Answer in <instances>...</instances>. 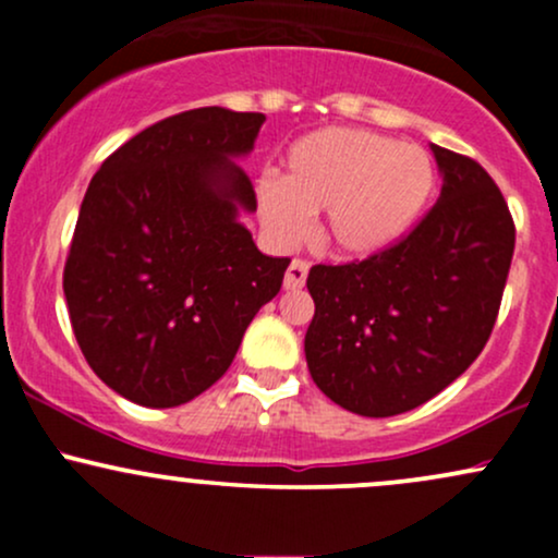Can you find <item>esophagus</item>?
<instances>
[{
	"instance_id": "34e87169",
	"label": "esophagus",
	"mask_w": 558,
	"mask_h": 558,
	"mask_svg": "<svg viewBox=\"0 0 558 558\" xmlns=\"http://www.w3.org/2000/svg\"><path fill=\"white\" fill-rule=\"evenodd\" d=\"M306 272H310V265H306L304 259H293L291 265H288V272L283 280L286 291H299V288L306 283Z\"/></svg>"
}]
</instances>
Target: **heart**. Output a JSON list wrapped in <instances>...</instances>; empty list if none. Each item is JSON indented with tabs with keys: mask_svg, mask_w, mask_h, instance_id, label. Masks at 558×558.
Masks as SVG:
<instances>
[{
	"mask_svg": "<svg viewBox=\"0 0 558 558\" xmlns=\"http://www.w3.org/2000/svg\"><path fill=\"white\" fill-rule=\"evenodd\" d=\"M435 194L433 157L362 128H319L288 146L283 178L257 181L259 226L275 246H296L323 213V239L367 259L407 239Z\"/></svg>",
	"mask_w": 558,
	"mask_h": 558,
	"instance_id": "b5f03b06",
	"label": "heart"
}]
</instances>
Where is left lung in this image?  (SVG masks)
Returning <instances> with one entry per match:
<instances>
[{
    "mask_svg": "<svg viewBox=\"0 0 558 558\" xmlns=\"http://www.w3.org/2000/svg\"><path fill=\"white\" fill-rule=\"evenodd\" d=\"M440 196L388 252L315 265V317L304 338L317 388L362 417L430 401L488 343L514 254L501 191L475 159L430 144Z\"/></svg>",
    "mask_w": 558,
    "mask_h": 558,
    "instance_id": "8db88e82",
    "label": "left lung"
}]
</instances>
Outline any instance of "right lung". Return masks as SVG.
Returning <instances> with one entry per match:
<instances>
[{"label":"right lung","instance_id":"1","mask_svg":"<svg viewBox=\"0 0 558 558\" xmlns=\"http://www.w3.org/2000/svg\"><path fill=\"white\" fill-rule=\"evenodd\" d=\"M262 112L198 107L159 120L101 162L65 265L75 341L123 399L170 409L215 386L254 315L278 296L288 257L257 248V213L235 159Z\"/></svg>","mask_w":558,"mask_h":558}]
</instances>
